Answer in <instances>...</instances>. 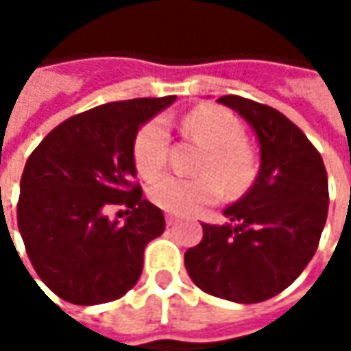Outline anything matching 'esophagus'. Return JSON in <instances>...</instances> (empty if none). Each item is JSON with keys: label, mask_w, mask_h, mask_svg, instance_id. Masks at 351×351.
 I'll use <instances>...</instances> for the list:
<instances>
[{"label": "esophagus", "mask_w": 351, "mask_h": 351, "mask_svg": "<svg viewBox=\"0 0 351 351\" xmlns=\"http://www.w3.org/2000/svg\"><path fill=\"white\" fill-rule=\"evenodd\" d=\"M166 223H168V226H173V224L178 223V217H173V215H166Z\"/></svg>", "instance_id": "obj_1"}]
</instances>
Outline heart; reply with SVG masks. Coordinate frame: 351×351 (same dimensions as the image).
<instances>
[{
    "mask_svg": "<svg viewBox=\"0 0 351 351\" xmlns=\"http://www.w3.org/2000/svg\"><path fill=\"white\" fill-rule=\"evenodd\" d=\"M183 132L201 144L207 156L199 164L201 178L166 176L150 187L148 195L160 209L187 215L219 201L223 187L242 191L254 178V160L244 144V130L230 111L215 105H201L182 121ZM169 134L164 121L154 119L138 130L134 141V166L142 178L158 176L168 160ZM217 177L218 182L214 180Z\"/></svg>",
    "mask_w": 351,
    "mask_h": 351,
    "instance_id": "b5f03b06",
    "label": "heart"
}]
</instances>
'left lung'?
<instances>
[{
	"mask_svg": "<svg viewBox=\"0 0 351 351\" xmlns=\"http://www.w3.org/2000/svg\"><path fill=\"white\" fill-rule=\"evenodd\" d=\"M217 101L256 132L260 171L223 210L228 223L203 224V240L185 252V269L213 297L262 303L287 289L313 260L328 217V176L303 130L277 109L240 95Z\"/></svg>",
	"mask_w": 351,
	"mask_h": 351,
	"instance_id": "1",
	"label": "left lung"
}]
</instances>
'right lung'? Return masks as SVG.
I'll return each mask as SVG.
<instances>
[{
  "instance_id": "add662e5",
  "label": "right lung",
  "mask_w": 351,
  "mask_h": 351,
  "mask_svg": "<svg viewBox=\"0 0 351 351\" xmlns=\"http://www.w3.org/2000/svg\"><path fill=\"white\" fill-rule=\"evenodd\" d=\"M173 101L168 95L93 107L50 130L29 156L17 224L34 271L64 301L109 303L136 285L144 248L166 221L132 183L134 141ZM113 204L133 209L125 223L106 217Z\"/></svg>"
}]
</instances>
